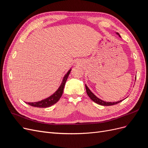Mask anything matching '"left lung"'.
<instances>
[{
    "label": "left lung",
    "instance_id": "1",
    "mask_svg": "<svg viewBox=\"0 0 148 148\" xmlns=\"http://www.w3.org/2000/svg\"><path fill=\"white\" fill-rule=\"evenodd\" d=\"M117 34L120 37V34L117 33ZM85 87H86V93L87 95H88V96L89 97V98L90 99L93 101L97 103V104H99V105H101V106H113V105H115V104H118V103L122 102L123 100H120V101H119L117 102H106V101H102L101 99H100L99 98H98L97 96H96L91 91L90 89H89L88 88V87L86 86V84H85Z\"/></svg>",
    "mask_w": 148,
    "mask_h": 148
}]
</instances>
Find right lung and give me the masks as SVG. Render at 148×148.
<instances>
[{"label": "right lung", "instance_id": "obj_1", "mask_svg": "<svg viewBox=\"0 0 148 148\" xmlns=\"http://www.w3.org/2000/svg\"><path fill=\"white\" fill-rule=\"evenodd\" d=\"M71 70V69L69 70L68 71V72L66 73V74H65V75L64 76V77L63 78V80H62V82L60 84V86L52 95L42 101L35 102H26V104H28L29 106H33V107H40V108H45V107H49L53 104H55L60 99L62 94H63L65 84L66 82L67 78H68L69 75L70 73Z\"/></svg>", "mask_w": 148, "mask_h": 148}]
</instances>
